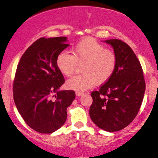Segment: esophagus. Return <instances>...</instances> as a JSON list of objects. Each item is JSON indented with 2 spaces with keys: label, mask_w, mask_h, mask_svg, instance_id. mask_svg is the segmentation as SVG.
I'll return each instance as SVG.
<instances>
[{
  "label": "esophagus",
  "mask_w": 158,
  "mask_h": 158,
  "mask_svg": "<svg viewBox=\"0 0 158 158\" xmlns=\"http://www.w3.org/2000/svg\"><path fill=\"white\" fill-rule=\"evenodd\" d=\"M83 94H84V93L83 92H78V91H77V92H76V96H82Z\"/></svg>",
  "instance_id": "obj_1"
}]
</instances>
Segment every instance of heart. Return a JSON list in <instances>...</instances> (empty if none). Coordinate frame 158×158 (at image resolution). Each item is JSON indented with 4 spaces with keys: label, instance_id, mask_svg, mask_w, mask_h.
Segmentation results:
<instances>
[{
    "label": "heart",
    "instance_id": "heart-1",
    "mask_svg": "<svg viewBox=\"0 0 158 158\" xmlns=\"http://www.w3.org/2000/svg\"><path fill=\"white\" fill-rule=\"evenodd\" d=\"M72 53L68 51L59 52L56 57V66L66 77L74 74L77 63L82 65L83 74L67 81L69 89L83 92L92 88L97 83L107 82L116 69L117 56L113 50L92 38H86L72 47Z\"/></svg>",
    "mask_w": 158,
    "mask_h": 158
}]
</instances>
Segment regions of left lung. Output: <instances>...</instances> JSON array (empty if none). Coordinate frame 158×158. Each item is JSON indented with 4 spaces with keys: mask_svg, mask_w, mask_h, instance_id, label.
Wrapping results in <instances>:
<instances>
[{
    "mask_svg": "<svg viewBox=\"0 0 158 158\" xmlns=\"http://www.w3.org/2000/svg\"><path fill=\"white\" fill-rule=\"evenodd\" d=\"M105 42L113 47L118 59L116 69L99 90L91 93L89 116L98 127L119 131L136 117L143 100L145 82L142 66L131 47L118 39Z\"/></svg>",
    "mask_w": 158,
    "mask_h": 158,
    "instance_id": "obj_1",
    "label": "left lung"
}]
</instances>
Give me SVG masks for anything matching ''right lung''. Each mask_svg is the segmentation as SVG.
Segmentation results:
<instances>
[{
	"label": "right lung",
	"mask_w": 158,
	"mask_h": 158,
	"mask_svg": "<svg viewBox=\"0 0 158 158\" xmlns=\"http://www.w3.org/2000/svg\"><path fill=\"white\" fill-rule=\"evenodd\" d=\"M69 44L66 37L38 39L20 59L13 81V99L25 123L40 133L59 130L67 119L73 90H59L65 83L56 57Z\"/></svg>",
	"instance_id": "add662e5"
}]
</instances>
